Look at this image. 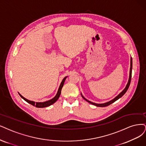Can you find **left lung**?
Segmentation results:
<instances>
[{
    "instance_id": "1",
    "label": "left lung",
    "mask_w": 146,
    "mask_h": 146,
    "mask_svg": "<svg viewBox=\"0 0 146 146\" xmlns=\"http://www.w3.org/2000/svg\"><path fill=\"white\" fill-rule=\"evenodd\" d=\"M132 70V57H131V67H130V72H129V80H128L127 84V85H126V87L125 88V89H124L119 94H118V96H117L115 97V98L113 99L112 100H110V101H109V102H105V103H104V104H96V103H94V102H91V101L87 100L86 98H85L83 96V95L82 94V93H81L82 97L83 98V99H84L86 101L88 102V103H90V104H92V105H95V106H98V107H105V106H108V105H111V104L114 103V102H115V101L117 100L118 99H119L120 98H121V97L126 93L127 90H128L129 85H130V84H131V81Z\"/></svg>"
}]
</instances>
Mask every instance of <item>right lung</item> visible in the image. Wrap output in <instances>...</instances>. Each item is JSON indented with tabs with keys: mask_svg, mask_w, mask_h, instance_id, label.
<instances>
[{
	"mask_svg": "<svg viewBox=\"0 0 146 146\" xmlns=\"http://www.w3.org/2000/svg\"><path fill=\"white\" fill-rule=\"evenodd\" d=\"M67 78V76H66L62 80V82L60 84V85H59V88H58V90L57 91V93L56 94V96L54 97L53 98H52V99L50 100H48L47 101H46V102H34V101H31V100H29L28 99H27L26 98H25L23 96H21L19 93V95L20 96V97L21 98H22L23 99H24L26 102H28V104L33 105L36 108H45V107H47V106H50L51 105L53 104L54 103H55V102L57 101V100L59 99V96H60L61 95V90H62V88L63 87V85H64V82L65 80H66V78Z\"/></svg>",
	"mask_w": 146,
	"mask_h": 146,
	"instance_id": "1",
	"label": "right lung"
}]
</instances>
